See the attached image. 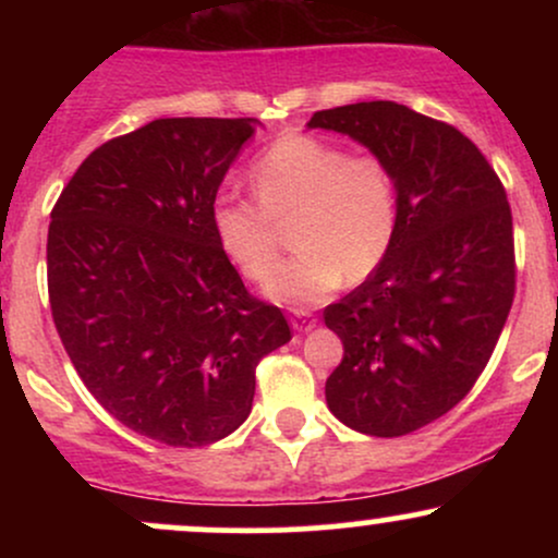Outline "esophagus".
Returning a JSON list of instances; mask_svg holds the SVG:
<instances>
[{"label":"esophagus","instance_id":"obj_1","mask_svg":"<svg viewBox=\"0 0 558 558\" xmlns=\"http://www.w3.org/2000/svg\"><path fill=\"white\" fill-rule=\"evenodd\" d=\"M291 323H293V328H296L299 332H306V330L315 328V325H317V317L312 315L310 310H293Z\"/></svg>","mask_w":558,"mask_h":558}]
</instances>
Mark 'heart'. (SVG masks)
<instances>
[{
	"instance_id": "b5f03b06",
	"label": "heart",
	"mask_w": 558,
	"mask_h": 558,
	"mask_svg": "<svg viewBox=\"0 0 558 558\" xmlns=\"http://www.w3.org/2000/svg\"><path fill=\"white\" fill-rule=\"evenodd\" d=\"M257 202L217 196L213 228L228 259L248 280H267L282 251V230L294 228L300 254L276 274L267 291L310 306L341 286L369 278L388 257L399 226V194L388 162L373 151L349 155L317 136H283L252 162Z\"/></svg>"
}]
</instances>
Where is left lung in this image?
<instances>
[{"mask_svg":"<svg viewBox=\"0 0 558 558\" xmlns=\"http://www.w3.org/2000/svg\"><path fill=\"white\" fill-rule=\"evenodd\" d=\"M388 162L399 226L383 265L325 306L343 360L325 383L330 412L354 430L396 438L430 425L470 393L517 291L506 189L459 128L396 101L312 114Z\"/></svg>","mask_w":558,"mask_h":558,"instance_id":"left-lung-1","label":"left lung"}]
</instances>
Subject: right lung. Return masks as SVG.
Wrapping results in <instances>:
<instances>
[{
    "instance_id": "obj_1",
    "label": "right lung",
    "mask_w": 558,
    "mask_h": 558,
    "mask_svg": "<svg viewBox=\"0 0 558 558\" xmlns=\"http://www.w3.org/2000/svg\"><path fill=\"white\" fill-rule=\"evenodd\" d=\"M246 118H162L81 162L52 209L47 286L75 373L114 420L207 446L252 412L257 364L291 341L213 228Z\"/></svg>"
}]
</instances>
